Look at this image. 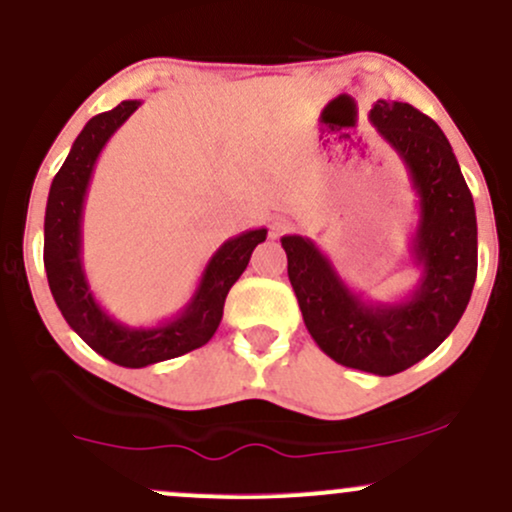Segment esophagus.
Masks as SVG:
<instances>
[{
  "instance_id": "esophagus-1",
  "label": "esophagus",
  "mask_w": 512,
  "mask_h": 512,
  "mask_svg": "<svg viewBox=\"0 0 512 512\" xmlns=\"http://www.w3.org/2000/svg\"><path fill=\"white\" fill-rule=\"evenodd\" d=\"M286 231H289V221H286V219H276L272 223V231H269V236L279 238V236H284Z\"/></svg>"
}]
</instances>
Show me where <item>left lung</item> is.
Instances as JSON below:
<instances>
[{"instance_id": "8db88e82", "label": "left lung", "mask_w": 512, "mask_h": 512, "mask_svg": "<svg viewBox=\"0 0 512 512\" xmlns=\"http://www.w3.org/2000/svg\"><path fill=\"white\" fill-rule=\"evenodd\" d=\"M370 125L407 168L419 197L409 240L414 289L373 301L339 276L310 238L284 236L289 281L310 337L332 361L373 375L402 373L455 330L477 279V211L448 137L414 105L375 101Z\"/></svg>"}]
</instances>
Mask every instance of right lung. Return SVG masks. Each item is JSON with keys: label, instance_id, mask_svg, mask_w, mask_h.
Returning a JSON list of instances; mask_svg holds the SVG:
<instances>
[{"label": "right lung", "instance_id": "obj_1", "mask_svg": "<svg viewBox=\"0 0 512 512\" xmlns=\"http://www.w3.org/2000/svg\"><path fill=\"white\" fill-rule=\"evenodd\" d=\"M139 105L142 101H122L86 122L52 180L45 207L43 262L52 298L67 325L96 354L125 368L151 366L207 344L223 317L228 291L248 267L252 250L267 240V228L228 238L209 257L190 301L158 325L129 327L108 315L93 296L84 269V204L98 156Z\"/></svg>", "mask_w": 512, "mask_h": 512}]
</instances>
